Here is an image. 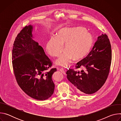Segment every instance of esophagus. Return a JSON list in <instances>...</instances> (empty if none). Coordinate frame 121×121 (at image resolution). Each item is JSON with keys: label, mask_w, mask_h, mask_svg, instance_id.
Listing matches in <instances>:
<instances>
[{"label": "esophagus", "mask_w": 121, "mask_h": 121, "mask_svg": "<svg viewBox=\"0 0 121 121\" xmlns=\"http://www.w3.org/2000/svg\"><path fill=\"white\" fill-rule=\"evenodd\" d=\"M60 71H61L63 74H65V71H66V70H64V69L63 68H60L59 69Z\"/></svg>", "instance_id": "34e87169"}]
</instances>
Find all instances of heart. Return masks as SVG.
<instances>
[{
    "mask_svg": "<svg viewBox=\"0 0 121 121\" xmlns=\"http://www.w3.org/2000/svg\"><path fill=\"white\" fill-rule=\"evenodd\" d=\"M93 43L91 34L81 28H63L58 31L57 36H52L46 45L48 54L52 57H59L64 49L65 50L56 64L67 67L73 57L80 59L87 55Z\"/></svg>",
    "mask_w": 121,
    "mask_h": 121,
    "instance_id": "obj_1",
    "label": "heart"
}]
</instances>
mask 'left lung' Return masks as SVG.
<instances>
[{
    "instance_id": "1",
    "label": "left lung",
    "mask_w": 121,
    "mask_h": 121,
    "mask_svg": "<svg viewBox=\"0 0 121 121\" xmlns=\"http://www.w3.org/2000/svg\"><path fill=\"white\" fill-rule=\"evenodd\" d=\"M111 45L107 34H102L97 41L87 56L78 62L76 69H69L67 78L77 88L79 93L93 94L104 85L109 74L112 62Z\"/></svg>"
}]
</instances>
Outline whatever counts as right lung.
Wrapping results in <instances>:
<instances>
[{
	"label": "right lung",
	"mask_w": 121,
	"mask_h": 121,
	"mask_svg": "<svg viewBox=\"0 0 121 121\" xmlns=\"http://www.w3.org/2000/svg\"><path fill=\"white\" fill-rule=\"evenodd\" d=\"M32 27H23L14 42L12 63L16 80L21 89L30 97L43 100L54 93L55 84L52 76L56 68L43 47L33 39Z\"/></svg>",
	"instance_id": "1"
}]
</instances>
